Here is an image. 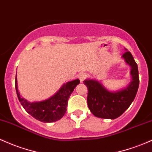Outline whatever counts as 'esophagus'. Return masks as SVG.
Here are the masks:
<instances>
[{"label":"esophagus","instance_id":"esophagus-1","mask_svg":"<svg viewBox=\"0 0 152 152\" xmlns=\"http://www.w3.org/2000/svg\"><path fill=\"white\" fill-rule=\"evenodd\" d=\"M79 77L80 81L82 82V81H84V80L86 79V78H87V74H86V73H80V74H79Z\"/></svg>","mask_w":152,"mask_h":152}]
</instances>
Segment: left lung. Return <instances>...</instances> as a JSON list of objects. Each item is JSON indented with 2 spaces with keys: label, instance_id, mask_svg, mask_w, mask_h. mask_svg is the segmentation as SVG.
Returning a JSON list of instances; mask_svg holds the SVG:
<instances>
[{
  "label": "left lung",
  "instance_id": "1",
  "mask_svg": "<svg viewBox=\"0 0 152 152\" xmlns=\"http://www.w3.org/2000/svg\"><path fill=\"white\" fill-rule=\"evenodd\" d=\"M126 63L131 66L132 81L125 89L118 92H110L94 80H86L84 84L88 88L87 104L94 116L104 119H115L129 107L135 99L139 86L137 63L132 54L126 51L123 55Z\"/></svg>",
  "mask_w": 152,
  "mask_h": 152
}]
</instances>
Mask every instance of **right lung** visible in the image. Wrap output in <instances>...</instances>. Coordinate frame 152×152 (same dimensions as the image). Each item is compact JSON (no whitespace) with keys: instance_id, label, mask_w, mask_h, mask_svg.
I'll list each match as a JSON object with an SVG mask.
<instances>
[{"instance_id":"add662e5","label":"right lung","mask_w":152,"mask_h":152,"mask_svg":"<svg viewBox=\"0 0 152 152\" xmlns=\"http://www.w3.org/2000/svg\"><path fill=\"white\" fill-rule=\"evenodd\" d=\"M79 83V79L67 82L63 85L61 89L50 99L32 103L29 102L20 95L18 91L16 76L15 80V87L18 99L25 110L33 118L41 122L52 123L61 119L66 114L70 95Z\"/></svg>"}]
</instances>
